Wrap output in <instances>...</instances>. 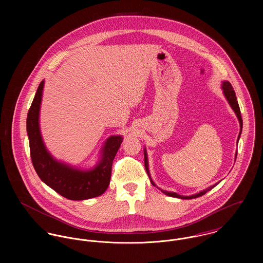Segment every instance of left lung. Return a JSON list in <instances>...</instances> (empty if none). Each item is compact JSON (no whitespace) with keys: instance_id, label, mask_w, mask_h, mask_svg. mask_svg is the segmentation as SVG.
I'll return each instance as SVG.
<instances>
[{"instance_id":"left-lung-1","label":"left lung","mask_w":263,"mask_h":263,"mask_svg":"<svg viewBox=\"0 0 263 263\" xmlns=\"http://www.w3.org/2000/svg\"><path fill=\"white\" fill-rule=\"evenodd\" d=\"M222 90H223V93H224V96H225L228 103L230 104V106L232 107V109L234 110V112L236 114L238 120H239V123H240V133H239V136H238V139H237V145H238V142H239V139H240V136H241V133H242V126H243V120H242V117H241V112H240V108H239V104H238V101H237V98H236V94H235V91L233 90V87L231 85L230 82L228 81H223L222 82ZM144 158H145V167H146V170H147V173L149 175V178H150L151 183L156 186L155 182L153 181L152 177H151L150 170H149V161H148V154H147V150L146 148H144ZM236 157H237V153L235 155V160H236ZM218 183H215L214 185L210 186V187L205 188L195 194H192V195H189V196H184V195H180L176 192H171V191H167V190H162L161 191L163 193H165L166 195L168 196H172V197H177V198H181V199H192V198H196V197H199L203 194H205L208 191H210L211 189L215 187L216 185H218Z\"/></svg>"}]
</instances>
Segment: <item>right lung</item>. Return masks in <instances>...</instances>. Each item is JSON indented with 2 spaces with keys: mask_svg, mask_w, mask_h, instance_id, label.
I'll return each instance as SVG.
<instances>
[{
  "mask_svg": "<svg viewBox=\"0 0 263 263\" xmlns=\"http://www.w3.org/2000/svg\"><path fill=\"white\" fill-rule=\"evenodd\" d=\"M43 88L44 80L38 86L26 121L31 160L39 178L71 200H85L103 194L110 182L113 160L122 143V136H111L104 142L99 161L91 169H80L57 160L46 149L40 132L39 115Z\"/></svg>",
  "mask_w": 263,
  "mask_h": 263,
  "instance_id": "obj_1",
  "label": "right lung"
}]
</instances>
